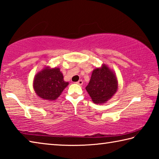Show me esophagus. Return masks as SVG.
Here are the masks:
<instances>
[{
	"instance_id": "34e87169",
	"label": "esophagus",
	"mask_w": 159,
	"mask_h": 159,
	"mask_svg": "<svg viewBox=\"0 0 159 159\" xmlns=\"http://www.w3.org/2000/svg\"><path fill=\"white\" fill-rule=\"evenodd\" d=\"M76 84L78 85H82L83 84V81L82 80H79L77 82H76Z\"/></svg>"
}]
</instances>
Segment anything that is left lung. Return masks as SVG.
<instances>
[{
	"label": "left lung",
	"mask_w": 159,
	"mask_h": 159,
	"mask_svg": "<svg viewBox=\"0 0 159 159\" xmlns=\"http://www.w3.org/2000/svg\"><path fill=\"white\" fill-rule=\"evenodd\" d=\"M118 89V80L112 69L105 64L96 68L91 74L86 90L96 104H103L112 98Z\"/></svg>",
	"instance_id": "obj_1"
}]
</instances>
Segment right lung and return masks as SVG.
Segmentation results:
<instances>
[{
    "mask_svg": "<svg viewBox=\"0 0 159 159\" xmlns=\"http://www.w3.org/2000/svg\"><path fill=\"white\" fill-rule=\"evenodd\" d=\"M68 84L69 82L64 81L59 68L47 66L35 75L33 86L40 98L52 101L59 97Z\"/></svg>",
    "mask_w": 159,
    "mask_h": 159,
    "instance_id": "add662e5",
    "label": "right lung"
}]
</instances>
